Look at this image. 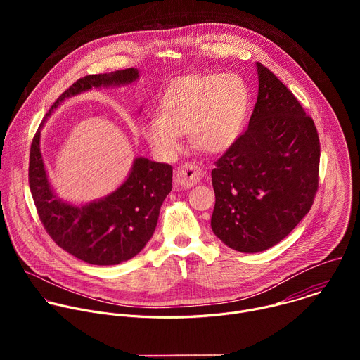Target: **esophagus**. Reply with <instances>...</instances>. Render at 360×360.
<instances>
[{
    "label": "esophagus",
    "instance_id": "obj_1",
    "mask_svg": "<svg viewBox=\"0 0 360 360\" xmlns=\"http://www.w3.org/2000/svg\"><path fill=\"white\" fill-rule=\"evenodd\" d=\"M202 169L195 164H185L176 169L175 186L178 189H189L202 179Z\"/></svg>",
    "mask_w": 360,
    "mask_h": 360
}]
</instances>
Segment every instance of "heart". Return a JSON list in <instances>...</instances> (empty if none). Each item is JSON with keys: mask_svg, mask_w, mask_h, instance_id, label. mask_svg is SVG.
<instances>
[{"mask_svg": "<svg viewBox=\"0 0 360 360\" xmlns=\"http://www.w3.org/2000/svg\"><path fill=\"white\" fill-rule=\"evenodd\" d=\"M250 102V88L238 74L181 77L162 95L161 115L143 118L141 132L165 157L179 152L184 134L203 150L224 152L243 134Z\"/></svg>", "mask_w": 360, "mask_h": 360, "instance_id": "b5f03b06", "label": "heart"}]
</instances>
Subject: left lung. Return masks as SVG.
I'll list each match as a JSON object with an SVG mask.
<instances>
[{"label":"left lung","instance_id":"left-lung-1","mask_svg":"<svg viewBox=\"0 0 360 360\" xmlns=\"http://www.w3.org/2000/svg\"><path fill=\"white\" fill-rule=\"evenodd\" d=\"M259 79L249 127L215 162L214 233L231 249L266 250L311 211L321 143L315 122L276 75L256 63Z\"/></svg>","mask_w":360,"mask_h":360}]
</instances>
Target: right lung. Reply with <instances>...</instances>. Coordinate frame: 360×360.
Returning a JSON list of instances; mask_svg holds the SVG:
<instances>
[{"instance_id": "right-lung-1", "label": "right lung", "mask_w": 360, "mask_h": 360, "mask_svg": "<svg viewBox=\"0 0 360 360\" xmlns=\"http://www.w3.org/2000/svg\"><path fill=\"white\" fill-rule=\"evenodd\" d=\"M139 79L136 68L86 75L72 84L46 112L92 88L125 86ZM42 122V125H44ZM30 152V189L48 235L75 258L91 265H118L138 255L157 228L164 199L172 189V167L138 157L127 179L111 193L88 203L61 199L48 179L41 153V128Z\"/></svg>"}]
</instances>
